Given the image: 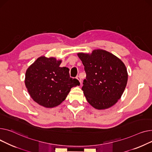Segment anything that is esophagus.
Returning a JSON list of instances; mask_svg holds the SVG:
<instances>
[{"label": "esophagus", "mask_w": 152, "mask_h": 152, "mask_svg": "<svg viewBox=\"0 0 152 152\" xmlns=\"http://www.w3.org/2000/svg\"><path fill=\"white\" fill-rule=\"evenodd\" d=\"M77 78L78 80V81L80 82V83H82V80H81V78H80V76H77Z\"/></svg>", "instance_id": "obj_1"}]
</instances>
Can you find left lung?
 Wrapping results in <instances>:
<instances>
[{
  "label": "left lung",
  "mask_w": 152,
  "mask_h": 152,
  "mask_svg": "<svg viewBox=\"0 0 152 152\" xmlns=\"http://www.w3.org/2000/svg\"><path fill=\"white\" fill-rule=\"evenodd\" d=\"M86 72L82 89L87 101L96 109L113 105L121 97L128 81L126 68L112 53L94 50L91 55L78 53Z\"/></svg>",
  "instance_id": "left-lung-1"
}]
</instances>
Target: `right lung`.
Segmentation results:
<instances>
[{"mask_svg":"<svg viewBox=\"0 0 152 152\" xmlns=\"http://www.w3.org/2000/svg\"><path fill=\"white\" fill-rule=\"evenodd\" d=\"M61 62L55 58L42 56L26 71L25 84L31 97L45 107L59 105L71 88L80 85L77 79L70 77L69 68L59 66Z\"/></svg>","mask_w":152,"mask_h":152,"instance_id":"1","label":"right lung"}]
</instances>
